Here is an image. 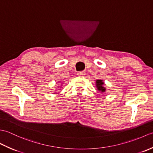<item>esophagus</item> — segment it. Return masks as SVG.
I'll return each mask as SVG.
<instances>
[{
  "label": "esophagus",
  "mask_w": 153,
  "mask_h": 153,
  "mask_svg": "<svg viewBox=\"0 0 153 153\" xmlns=\"http://www.w3.org/2000/svg\"><path fill=\"white\" fill-rule=\"evenodd\" d=\"M77 75H78V76H84L85 75V71H79V72H77Z\"/></svg>",
  "instance_id": "obj_1"
}]
</instances>
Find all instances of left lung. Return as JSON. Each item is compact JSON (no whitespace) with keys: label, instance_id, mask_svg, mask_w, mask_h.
<instances>
[{"label":"left lung","instance_id":"obj_1","mask_svg":"<svg viewBox=\"0 0 153 153\" xmlns=\"http://www.w3.org/2000/svg\"><path fill=\"white\" fill-rule=\"evenodd\" d=\"M96 87L97 89L99 90L101 93H104L106 91V88L104 87V82L102 79H97L96 80Z\"/></svg>","mask_w":153,"mask_h":153}]
</instances>
